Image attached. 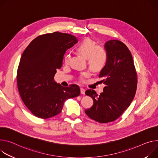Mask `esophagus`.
<instances>
[{"label":"esophagus","instance_id":"1","mask_svg":"<svg viewBox=\"0 0 158 158\" xmlns=\"http://www.w3.org/2000/svg\"><path fill=\"white\" fill-rule=\"evenodd\" d=\"M81 93L82 94H85V89L84 88H81Z\"/></svg>","mask_w":158,"mask_h":158}]
</instances>
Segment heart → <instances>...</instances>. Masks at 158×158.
Instances as JSON below:
<instances>
[{"label": "heart", "mask_w": 158, "mask_h": 158, "mask_svg": "<svg viewBox=\"0 0 158 158\" xmlns=\"http://www.w3.org/2000/svg\"><path fill=\"white\" fill-rule=\"evenodd\" d=\"M76 50L86 58L89 67L94 72H100L105 67L108 61L107 52L104 47L96 45V42L93 40L88 38L84 39L77 45ZM70 58V54L67 53L64 57L65 64L69 62ZM89 75V71L83 72L81 78L83 79Z\"/></svg>", "instance_id": "1"}]
</instances>
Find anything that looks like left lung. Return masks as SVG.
<instances>
[{
    "label": "left lung",
    "instance_id": "8db88e82",
    "mask_svg": "<svg viewBox=\"0 0 158 158\" xmlns=\"http://www.w3.org/2000/svg\"><path fill=\"white\" fill-rule=\"evenodd\" d=\"M105 48L108 53L105 67L99 77L105 84L103 92L99 96L88 89L85 94L91 97L93 105L85 110L91 119L99 123H108L118 118L129 106L135 96L137 76L132 54L120 41H108Z\"/></svg>",
    "mask_w": 158,
    "mask_h": 158
}]
</instances>
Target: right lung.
Masks as SVG:
<instances>
[{
	"mask_svg": "<svg viewBox=\"0 0 158 158\" xmlns=\"http://www.w3.org/2000/svg\"><path fill=\"white\" fill-rule=\"evenodd\" d=\"M77 43L76 36L57 31L38 36L23 53L17 72L18 88L35 116L54 117L61 112L66 99L80 94L77 85L65 88L54 81L66 50Z\"/></svg>",
	"mask_w": 158,
	"mask_h": 158,
	"instance_id": "add662e5",
	"label": "right lung"
}]
</instances>
